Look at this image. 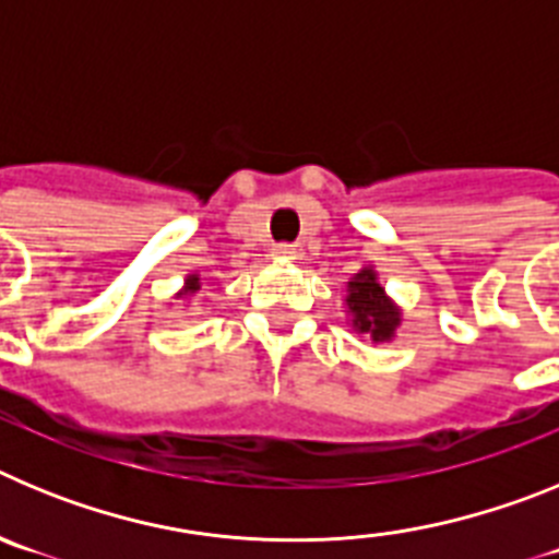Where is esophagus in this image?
Segmentation results:
<instances>
[{
    "mask_svg": "<svg viewBox=\"0 0 559 559\" xmlns=\"http://www.w3.org/2000/svg\"><path fill=\"white\" fill-rule=\"evenodd\" d=\"M271 257H274V260H294L296 251H294V246L280 243V246H274V249H271Z\"/></svg>",
    "mask_w": 559,
    "mask_h": 559,
    "instance_id": "obj_1",
    "label": "esophagus"
}]
</instances>
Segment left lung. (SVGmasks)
<instances>
[{
    "label": "left lung",
    "mask_w": 559,
    "mask_h": 559,
    "mask_svg": "<svg viewBox=\"0 0 559 559\" xmlns=\"http://www.w3.org/2000/svg\"><path fill=\"white\" fill-rule=\"evenodd\" d=\"M344 313L355 335L369 344H392L403 324V308L386 294L374 265H364L347 283Z\"/></svg>",
    "instance_id": "obj_1"
}]
</instances>
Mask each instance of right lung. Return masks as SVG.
Instances as JSON below:
<instances>
[{
    "mask_svg": "<svg viewBox=\"0 0 559 559\" xmlns=\"http://www.w3.org/2000/svg\"><path fill=\"white\" fill-rule=\"evenodd\" d=\"M199 290H201V274L199 271H190V274L185 276V285H181V288L173 294V302H179V308L187 310L192 305V296L199 294Z\"/></svg>",
    "mask_w": 559,
    "mask_h": 559,
    "instance_id": "right-lung-1",
    "label": "right lung"
}]
</instances>
